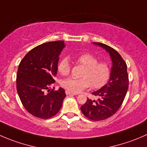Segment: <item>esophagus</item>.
<instances>
[{
  "instance_id": "esophagus-1",
  "label": "esophagus",
  "mask_w": 147,
  "mask_h": 147,
  "mask_svg": "<svg viewBox=\"0 0 147 147\" xmlns=\"http://www.w3.org/2000/svg\"><path fill=\"white\" fill-rule=\"evenodd\" d=\"M65 92H66L67 95H77L76 93H73V92H69V91H68V90L65 91Z\"/></svg>"
}]
</instances>
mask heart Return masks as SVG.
<instances>
[{
    "label": "heart",
    "instance_id": "heart-1",
    "mask_svg": "<svg viewBox=\"0 0 147 147\" xmlns=\"http://www.w3.org/2000/svg\"><path fill=\"white\" fill-rule=\"evenodd\" d=\"M75 58L78 64L85 67L82 73L83 78H68L63 80L61 85L67 90L78 93L90 85L94 89H98L103 87L109 80L111 68L108 63L98 62L97 57L87 52L78 55ZM70 69L67 58H62L58 64V72L62 75H67L70 72Z\"/></svg>",
    "mask_w": 147,
    "mask_h": 147
}]
</instances>
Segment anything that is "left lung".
<instances>
[{"label": "left lung", "instance_id": "1", "mask_svg": "<svg viewBox=\"0 0 147 147\" xmlns=\"http://www.w3.org/2000/svg\"><path fill=\"white\" fill-rule=\"evenodd\" d=\"M93 44L105 49L109 53L113 63L108 83L92 93L98 96V99L92 100L88 98L86 102L80 107L85 117L99 121L114 115L120 108L129 88V75L126 63L117 51L100 42Z\"/></svg>", "mask_w": 147, "mask_h": 147}]
</instances>
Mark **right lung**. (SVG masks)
<instances>
[{
	"label": "right lung",
	"instance_id": "obj_1",
	"mask_svg": "<svg viewBox=\"0 0 147 147\" xmlns=\"http://www.w3.org/2000/svg\"><path fill=\"white\" fill-rule=\"evenodd\" d=\"M64 47L63 41L44 43L30 50L18 65L17 92L25 109L35 117L47 119L55 116L66 97L63 88L49 90L55 82L59 55Z\"/></svg>",
	"mask_w": 147,
	"mask_h": 147
}]
</instances>
